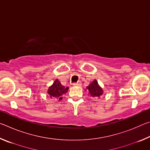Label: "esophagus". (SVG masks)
Listing matches in <instances>:
<instances>
[{
    "label": "esophagus",
    "instance_id": "34e87169",
    "mask_svg": "<svg viewBox=\"0 0 150 150\" xmlns=\"http://www.w3.org/2000/svg\"><path fill=\"white\" fill-rule=\"evenodd\" d=\"M81 82H78L77 83H73V86H77V87H81Z\"/></svg>",
    "mask_w": 150,
    "mask_h": 150
}]
</instances>
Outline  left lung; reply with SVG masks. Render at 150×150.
Listing matches in <instances>:
<instances>
[{
    "label": "left lung",
    "instance_id": "obj_1",
    "mask_svg": "<svg viewBox=\"0 0 150 150\" xmlns=\"http://www.w3.org/2000/svg\"><path fill=\"white\" fill-rule=\"evenodd\" d=\"M87 89L88 91V95L93 98H100L103 94V89L100 87L98 81L96 79L92 81V83L87 86Z\"/></svg>",
    "mask_w": 150,
    "mask_h": 150
}]
</instances>
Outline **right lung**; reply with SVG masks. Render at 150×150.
<instances>
[{"label": "right lung", "instance_id": "obj_1", "mask_svg": "<svg viewBox=\"0 0 150 150\" xmlns=\"http://www.w3.org/2000/svg\"><path fill=\"white\" fill-rule=\"evenodd\" d=\"M69 87H65L62 85L60 81L56 79L54 83L49 87L47 89V93L51 98H56L58 100H62V96L67 93Z\"/></svg>", "mask_w": 150, "mask_h": 150}]
</instances>
